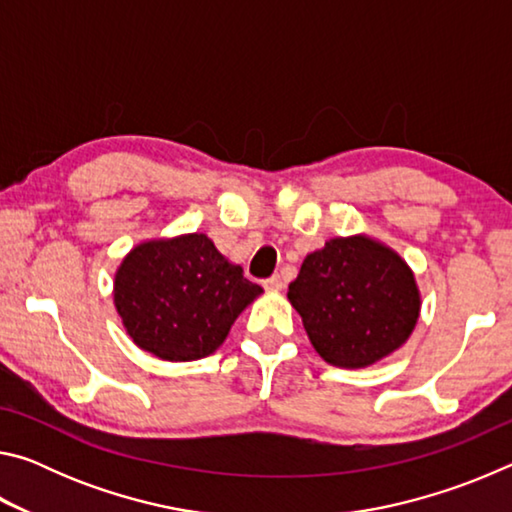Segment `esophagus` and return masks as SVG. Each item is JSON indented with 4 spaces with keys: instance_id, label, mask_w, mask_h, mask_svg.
Wrapping results in <instances>:
<instances>
[{
    "instance_id": "obj_1",
    "label": "esophagus",
    "mask_w": 512,
    "mask_h": 512,
    "mask_svg": "<svg viewBox=\"0 0 512 512\" xmlns=\"http://www.w3.org/2000/svg\"><path fill=\"white\" fill-rule=\"evenodd\" d=\"M264 287H266V291H282L284 282L280 275H273V277H268V280H264Z\"/></svg>"
}]
</instances>
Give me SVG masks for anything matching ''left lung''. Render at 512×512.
Segmentation results:
<instances>
[{"label":"left lung","mask_w":512,"mask_h":512,"mask_svg":"<svg viewBox=\"0 0 512 512\" xmlns=\"http://www.w3.org/2000/svg\"><path fill=\"white\" fill-rule=\"evenodd\" d=\"M287 298L320 359L368 368L400 350L420 318L411 266L370 235L334 237L305 257Z\"/></svg>","instance_id":"8db88e82"}]
</instances>
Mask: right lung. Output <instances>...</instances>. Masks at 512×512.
Here are the masks:
<instances>
[{"instance_id": "1", "label": "right lung", "mask_w": 512, "mask_h": 512, "mask_svg": "<svg viewBox=\"0 0 512 512\" xmlns=\"http://www.w3.org/2000/svg\"><path fill=\"white\" fill-rule=\"evenodd\" d=\"M264 289L203 232L146 239L115 271V309L137 348L162 361L210 357Z\"/></svg>"}]
</instances>
